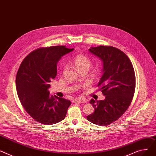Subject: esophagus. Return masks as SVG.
Instances as JSON below:
<instances>
[{
	"label": "esophagus",
	"instance_id": "34e87169",
	"mask_svg": "<svg viewBox=\"0 0 156 156\" xmlns=\"http://www.w3.org/2000/svg\"><path fill=\"white\" fill-rule=\"evenodd\" d=\"M74 103H87V99L82 98H77L73 100Z\"/></svg>",
	"mask_w": 156,
	"mask_h": 156
}]
</instances>
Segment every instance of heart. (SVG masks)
Listing matches in <instances>:
<instances>
[{
  "label": "heart",
  "mask_w": 156,
  "mask_h": 156,
  "mask_svg": "<svg viewBox=\"0 0 156 156\" xmlns=\"http://www.w3.org/2000/svg\"><path fill=\"white\" fill-rule=\"evenodd\" d=\"M74 63L77 70L80 72L85 70H88L91 66V60L84 55L79 54L75 57ZM63 70H65V68Z\"/></svg>",
  "instance_id": "b5f03b06"
}]
</instances>
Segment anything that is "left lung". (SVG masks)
Returning <instances> with one entry per match:
<instances>
[{
  "mask_svg": "<svg viewBox=\"0 0 156 156\" xmlns=\"http://www.w3.org/2000/svg\"><path fill=\"white\" fill-rule=\"evenodd\" d=\"M89 50L103 61V74L98 86L105 99H90L94 112L88 115L87 120L106 126L116 121L130 106L135 89V72L129 58L120 50L111 46H99Z\"/></svg>",
  "mask_w": 156,
  "mask_h": 156,
  "instance_id": "8db88e82",
  "label": "left lung"
}]
</instances>
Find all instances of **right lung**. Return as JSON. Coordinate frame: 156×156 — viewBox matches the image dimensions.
<instances>
[{
    "label": "right lung",
    "mask_w": 156,
    "mask_h": 156,
    "mask_svg": "<svg viewBox=\"0 0 156 156\" xmlns=\"http://www.w3.org/2000/svg\"><path fill=\"white\" fill-rule=\"evenodd\" d=\"M74 48L53 46L36 49L25 57L17 71V93L26 112L34 120L52 125L63 120L70 101L51 96L48 88L57 76V63Z\"/></svg>",
    "instance_id": "1"
}]
</instances>
